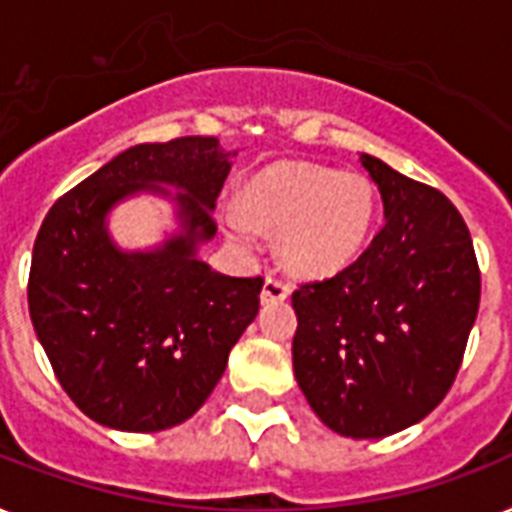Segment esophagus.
Returning a JSON list of instances; mask_svg holds the SVG:
<instances>
[{
	"mask_svg": "<svg viewBox=\"0 0 512 512\" xmlns=\"http://www.w3.org/2000/svg\"><path fill=\"white\" fill-rule=\"evenodd\" d=\"M289 297V284H284L276 276H268L263 284V292H260V300L263 303H281V300H287Z\"/></svg>",
	"mask_w": 512,
	"mask_h": 512,
	"instance_id": "esophagus-1",
	"label": "esophagus"
}]
</instances>
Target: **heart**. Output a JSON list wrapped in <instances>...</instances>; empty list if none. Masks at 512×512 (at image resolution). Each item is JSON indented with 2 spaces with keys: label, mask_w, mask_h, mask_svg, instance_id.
Wrapping results in <instances>:
<instances>
[{
  "label": "heart",
  "mask_w": 512,
  "mask_h": 512,
  "mask_svg": "<svg viewBox=\"0 0 512 512\" xmlns=\"http://www.w3.org/2000/svg\"><path fill=\"white\" fill-rule=\"evenodd\" d=\"M377 191L361 172L311 162H279L244 188V207L223 212L225 231L252 244L257 228L281 231V260L303 276H332L348 268L372 236Z\"/></svg>",
  "instance_id": "obj_1"
}]
</instances>
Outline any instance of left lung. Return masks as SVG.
Listing matches in <instances>:
<instances>
[{
  "label": "left lung",
  "instance_id": "left-lung-1",
  "mask_svg": "<svg viewBox=\"0 0 512 512\" xmlns=\"http://www.w3.org/2000/svg\"><path fill=\"white\" fill-rule=\"evenodd\" d=\"M358 162L377 183L385 225L345 271L292 292V364L327 428L385 438L428 417L452 388L481 273L444 193L369 154Z\"/></svg>",
  "mask_w": 512,
  "mask_h": 512
}]
</instances>
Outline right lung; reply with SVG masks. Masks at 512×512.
Returning <instances> with one entry per match:
<instances>
[{
    "label": "right lung",
    "mask_w": 512,
    "mask_h": 512,
    "mask_svg": "<svg viewBox=\"0 0 512 512\" xmlns=\"http://www.w3.org/2000/svg\"><path fill=\"white\" fill-rule=\"evenodd\" d=\"M231 156L199 135L140 143L44 217L28 313L63 390L106 428L156 433L193 417L255 321L263 279H233L199 260L217 233L212 212ZM140 192L172 200L181 228L159 248L122 250L107 215Z\"/></svg>",
    "instance_id": "right-lung-1"
}]
</instances>
